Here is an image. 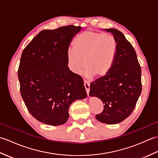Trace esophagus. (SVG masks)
Masks as SVG:
<instances>
[{"mask_svg":"<svg viewBox=\"0 0 158 158\" xmlns=\"http://www.w3.org/2000/svg\"><path fill=\"white\" fill-rule=\"evenodd\" d=\"M84 86H85V90H86V92L87 94H88V95L89 94V89H90V84L89 81H84Z\"/></svg>","mask_w":158,"mask_h":158,"instance_id":"34e87169","label":"esophagus"}]
</instances>
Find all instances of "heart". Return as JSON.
Here are the masks:
<instances>
[{"label": "heart", "instance_id": "1", "mask_svg": "<svg viewBox=\"0 0 158 158\" xmlns=\"http://www.w3.org/2000/svg\"><path fill=\"white\" fill-rule=\"evenodd\" d=\"M73 45V49L67 52V58L74 73H79L85 66V75L88 78H101L109 73L117 53L113 36L85 31L76 36Z\"/></svg>", "mask_w": 158, "mask_h": 158}]
</instances>
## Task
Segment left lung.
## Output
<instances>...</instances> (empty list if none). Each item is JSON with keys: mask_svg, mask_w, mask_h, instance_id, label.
Returning <instances> with one entry per match:
<instances>
[{"mask_svg": "<svg viewBox=\"0 0 158 158\" xmlns=\"http://www.w3.org/2000/svg\"><path fill=\"white\" fill-rule=\"evenodd\" d=\"M104 31L112 33L116 40V58L109 73L91 83L89 96L104 104L96 119L115 124L126 119L135 108L142 90L141 69L135 49L123 33L115 28Z\"/></svg>", "mask_w": 158, "mask_h": 158, "instance_id": "8db88e82", "label": "left lung"}]
</instances>
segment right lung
<instances>
[{
  "instance_id": "right-lung-1",
  "label": "right lung",
  "mask_w": 158,
  "mask_h": 158,
  "mask_svg": "<svg viewBox=\"0 0 158 158\" xmlns=\"http://www.w3.org/2000/svg\"><path fill=\"white\" fill-rule=\"evenodd\" d=\"M80 26L40 32L22 53L18 69L20 93L30 113L51 126L65 123L73 102L87 97L83 79L68 66L70 42Z\"/></svg>"
}]
</instances>
